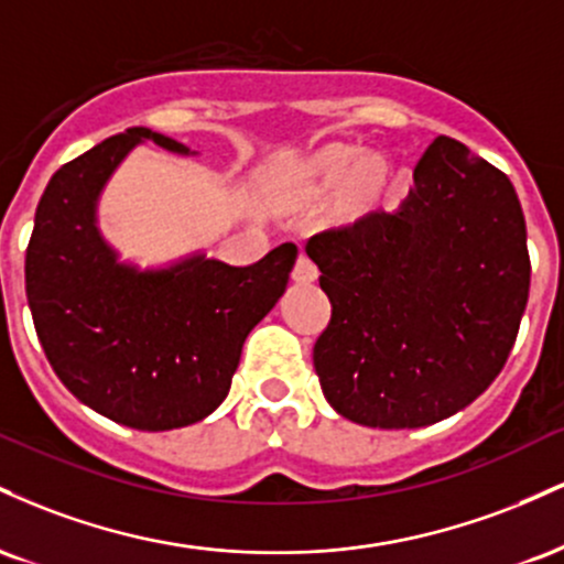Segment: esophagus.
<instances>
[{
  "label": "esophagus",
  "mask_w": 564,
  "mask_h": 564,
  "mask_svg": "<svg viewBox=\"0 0 564 564\" xmlns=\"http://www.w3.org/2000/svg\"><path fill=\"white\" fill-rule=\"evenodd\" d=\"M318 278V264L310 260L307 254H300V260L294 264V281L296 283H313Z\"/></svg>",
  "instance_id": "1"
}]
</instances>
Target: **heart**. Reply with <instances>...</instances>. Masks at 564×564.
Masks as SVG:
<instances>
[{
	"mask_svg": "<svg viewBox=\"0 0 564 564\" xmlns=\"http://www.w3.org/2000/svg\"><path fill=\"white\" fill-rule=\"evenodd\" d=\"M355 161H358V151H355V148L336 145L318 159V172L326 180H341L349 170H352ZM379 177H381V170L377 164H364L358 172V187L364 193L373 191V187L379 185Z\"/></svg>",
	"mask_w": 564,
	"mask_h": 564,
	"instance_id": "heart-1",
	"label": "heart"
}]
</instances>
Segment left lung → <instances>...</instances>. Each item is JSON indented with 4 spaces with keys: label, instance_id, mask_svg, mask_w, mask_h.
<instances>
[{
    "label": "left lung",
    "instance_id": "8db88e82",
    "mask_svg": "<svg viewBox=\"0 0 564 564\" xmlns=\"http://www.w3.org/2000/svg\"><path fill=\"white\" fill-rule=\"evenodd\" d=\"M332 321L313 347L336 413L379 430L435 424L490 387L530 289L509 177L464 142L432 140L398 209L315 232Z\"/></svg>",
    "mask_w": 564,
    "mask_h": 564
}]
</instances>
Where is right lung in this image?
I'll use <instances>...</instances> for the list:
<instances>
[{
  "instance_id": "obj_1",
  "label": "right lung",
  "mask_w": 564,
  "mask_h": 564,
  "mask_svg": "<svg viewBox=\"0 0 564 564\" xmlns=\"http://www.w3.org/2000/svg\"><path fill=\"white\" fill-rule=\"evenodd\" d=\"M183 142L145 127L102 140L53 174L25 249V296L44 355L84 405L142 432L196 424L223 403L251 328L294 268L281 243L249 268L193 257L156 273L116 262L95 200L129 148Z\"/></svg>"
}]
</instances>
